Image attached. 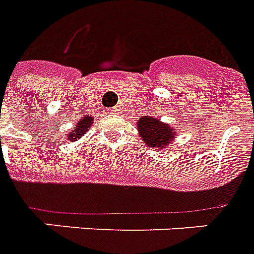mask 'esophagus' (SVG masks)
Instances as JSON below:
<instances>
[{"label":"esophagus","instance_id":"34e87169","mask_svg":"<svg viewBox=\"0 0 254 254\" xmlns=\"http://www.w3.org/2000/svg\"><path fill=\"white\" fill-rule=\"evenodd\" d=\"M111 111H112L113 113H119V111H120V109L117 108V107H115V108H112V109H111Z\"/></svg>","mask_w":254,"mask_h":254}]
</instances>
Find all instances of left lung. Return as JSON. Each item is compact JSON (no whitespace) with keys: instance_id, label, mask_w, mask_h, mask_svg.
I'll use <instances>...</instances> for the list:
<instances>
[{"instance_id":"1","label":"left lung","mask_w":254,"mask_h":254,"mask_svg":"<svg viewBox=\"0 0 254 254\" xmlns=\"http://www.w3.org/2000/svg\"><path fill=\"white\" fill-rule=\"evenodd\" d=\"M137 127L143 142L148 147H154L156 150L171 145V141L176 135V129H172L168 124L160 123L156 117H141L137 121Z\"/></svg>"}]
</instances>
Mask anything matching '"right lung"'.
I'll list each match as a JSON object with an SVG mask.
<instances>
[{
    "instance_id": "add662e5",
    "label": "right lung",
    "mask_w": 254,
    "mask_h": 254,
    "mask_svg": "<svg viewBox=\"0 0 254 254\" xmlns=\"http://www.w3.org/2000/svg\"><path fill=\"white\" fill-rule=\"evenodd\" d=\"M92 120H94V119L90 116L82 117V119L77 123V125H74L73 131H70L67 139H70V141H75V139H79V138L83 137L84 133H86L92 125Z\"/></svg>"
}]
</instances>
